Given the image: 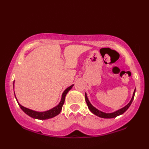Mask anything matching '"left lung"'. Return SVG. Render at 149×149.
Returning <instances> with one entry per match:
<instances>
[{
    "instance_id": "1",
    "label": "left lung",
    "mask_w": 149,
    "mask_h": 149,
    "mask_svg": "<svg viewBox=\"0 0 149 149\" xmlns=\"http://www.w3.org/2000/svg\"><path fill=\"white\" fill-rule=\"evenodd\" d=\"M135 91H136V89L134 91V93H133V95L132 97V99L130 100V102H129L127 105H126L125 107H122V108L116 111L113 112V113H104L102 111H101L97 109L96 107H95L94 106H93L91 105V104L89 100H88L87 95H86V93H85V100H86V102L87 104V106L88 107V108L91 111V113H93L94 115H95L98 116L100 117V118H115V117L118 116L120 115H122V114L125 112L127 110V109L129 107V106H131V103L132 102V100L134 99V94H135Z\"/></svg>"
}]
</instances>
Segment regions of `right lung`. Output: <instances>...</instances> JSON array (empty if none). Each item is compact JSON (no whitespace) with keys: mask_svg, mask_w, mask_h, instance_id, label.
Instances as JSON below:
<instances>
[{"mask_svg":"<svg viewBox=\"0 0 149 149\" xmlns=\"http://www.w3.org/2000/svg\"><path fill=\"white\" fill-rule=\"evenodd\" d=\"M73 86H74V84L71 85L70 86H69L68 88H66V89L64 91V92H63L62 94L61 100V101H60V102L59 103L58 106L54 107H53V108L51 109L46 111H44V112L35 111L31 110L30 109H28V108H26V107L22 106V105H20V104H19V102L17 100V99L16 98V96L15 95V96L16 99H17V101L19 106L20 107V108L22 109V111H23L25 113H26L27 115H29V116L32 117V118H33L39 119V120H46V119H49V118H53V117L56 116V115H59V114L60 113V112H61V111L62 109V107H63V104H64V102H65L66 95L67 94L69 90H70L72 89ZM13 86H14V83H13Z\"/></svg>","mask_w":149,"mask_h":149,"instance_id":"1","label":"right lung"}]
</instances>
